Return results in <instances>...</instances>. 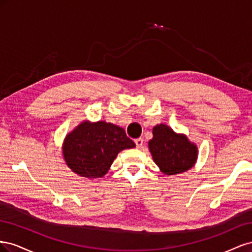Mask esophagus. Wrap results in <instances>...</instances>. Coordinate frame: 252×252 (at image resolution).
<instances>
[{
    "instance_id": "esophagus-1",
    "label": "esophagus",
    "mask_w": 252,
    "mask_h": 252,
    "mask_svg": "<svg viewBox=\"0 0 252 252\" xmlns=\"http://www.w3.org/2000/svg\"><path fill=\"white\" fill-rule=\"evenodd\" d=\"M134 142H135V145H136V147H138V148H141V147L143 146V143H144V140H143L142 138H139V139H135V140H134Z\"/></svg>"
}]
</instances>
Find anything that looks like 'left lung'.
<instances>
[{
	"mask_svg": "<svg viewBox=\"0 0 252 252\" xmlns=\"http://www.w3.org/2000/svg\"><path fill=\"white\" fill-rule=\"evenodd\" d=\"M152 138L148 142L149 151L164 174L174 175L192 168L196 163L199 150L184 133H177L165 124L152 129Z\"/></svg>",
	"mask_w": 252,
	"mask_h": 252,
	"instance_id": "8db88e82",
	"label": "left lung"
}]
</instances>
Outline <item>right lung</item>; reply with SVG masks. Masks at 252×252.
<instances>
[{
  "label": "right lung",
  "instance_id": "1",
  "mask_svg": "<svg viewBox=\"0 0 252 252\" xmlns=\"http://www.w3.org/2000/svg\"><path fill=\"white\" fill-rule=\"evenodd\" d=\"M134 147L123 128L105 121H84L66 134L62 150L71 171L93 180L108 172L119 152Z\"/></svg>",
  "mask_w": 252,
  "mask_h": 252
}]
</instances>
